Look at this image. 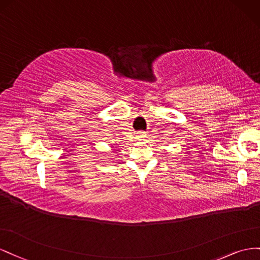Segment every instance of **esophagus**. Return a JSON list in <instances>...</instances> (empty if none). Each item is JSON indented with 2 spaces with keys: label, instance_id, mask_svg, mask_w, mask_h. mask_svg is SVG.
Returning a JSON list of instances; mask_svg holds the SVG:
<instances>
[{
  "label": "esophagus",
  "instance_id": "obj_1",
  "mask_svg": "<svg viewBox=\"0 0 260 260\" xmlns=\"http://www.w3.org/2000/svg\"><path fill=\"white\" fill-rule=\"evenodd\" d=\"M146 137H147V135H146L145 132H138V134H137V138H138V139L143 140V139H145Z\"/></svg>",
  "mask_w": 260,
  "mask_h": 260
}]
</instances>
